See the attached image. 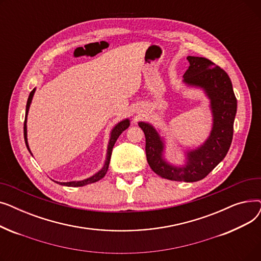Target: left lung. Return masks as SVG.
I'll return each instance as SVG.
<instances>
[{"label": "left lung", "instance_id": "1", "mask_svg": "<svg viewBox=\"0 0 261 261\" xmlns=\"http://www.w3.org/2000/svg\"><path fill=\"white\" fill-rule=\"evenodd\" d=\"M189 67L183 81L202 88L211 99L213 128L205 143L187 153L186 165L175 167L163 159L164 143L158 131L147 122H139L145 133L146 156L149 166L164 179L197 182L204 179L226 155L234 133L237 99L226 72L211 60L188 56Z\"/></svg>", "mask_w": 261, "mask_h": 261}]
</instances>
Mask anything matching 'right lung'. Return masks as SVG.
I'll return each mask as SVG.
<instances>
[{
    "mask_svg": "<svg viewBox=\"0 0 261 261\" xmlns=\"http://www.w3.org/2000/svg\"><path fill=\"white\" fill-rule=\"evenodd\" d=\"M35 91L36 89H34L30 96H29V99H27V103H26V112H25V120H24V140H25V144H26V147L27 149H29V151L31 152V149L29 147V143H27V129H26V119H27V114H29V110H30V106L32 103V99L34 97V94H35ZM130 126V121L129 119H125L122 120L120 122H118L117 125L113 128V130L111 131V138H110V141H109V145H108V152H107V160H106V163L103 167L101 168V170H99L97 173H95L94 175L88 177V179L86 180H82V181H72V182H57L61 185H64V186H68V187H80V186H85V185H88V184H91V183H95L99 181L100 179H102V177L106 175L107 171H108V168H109V164H110V159H111V154H112V149H113V146L115 144V142L117 141L118 136L122 133V131H125L128 127ZM32 153V152H31Z\"/></svg>",
    "mask_w": 261,
    "mask_h": 261,
    "instance_id": "right-lung-1",
    "label": "right lung"
}]
</instances>
